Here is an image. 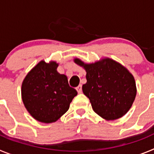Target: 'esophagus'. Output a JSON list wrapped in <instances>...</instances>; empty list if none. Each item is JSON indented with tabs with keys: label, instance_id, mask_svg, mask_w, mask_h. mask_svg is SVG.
I'll use <instances>...</instances> for the list:
<instances>
[{
	"label": "esophagus",
	"instance_id": "esophagus-1",
	"mask_svg": "<svg viewBox=\"0 0 154 154\" xmlns=\"http://www.w3.org/2000/svg\"><path fill=\"white\" fill-rule=\"evenodd\" d=\"M76 90L79 93H81L82 91V85H79L78 87H76Z\"/></svg>",
	"mask_w": 154,
	"mask_h": 154
}]
</instances>
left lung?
Returning <instances> with one entry per match:
<instances>
[{
	"label": "left lung",
	"instance_id": "8db88e82",
	"mask_svg": "<svg viewBox=\"0 0 154 154\" xmlns=\"http://www.w3.org/2000/svg\"><path fill=\"white\" fill-rule=\"evenodd\" d=\"M74 62L86 72L87 82L82 85V91L94 112L106 120H115L130 110L137 87L134 77L126 68L109 58L90 64L79 58Z\"/></svg>",
	"mask_w": 154,
	"mask_h": 154
}]
</instances>
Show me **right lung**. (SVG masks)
<instances>
[{"label":"right lung","mask_w":154,"mask_h":154,"mask_svg":"<svg viewBox=\"0 0 154 154\" xmlns=\"http://www.w3.org/2000/svg\"><path fill=\"white\" fill-rule=\"evenodd\" d=\"M56 62L41 61L28 73L21 85V97L28 112L36 120L51 123L69 109L77 91L67 76L57 72Z\"/></svg>","instance_id":"1"}]
</instances>
